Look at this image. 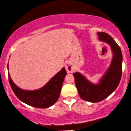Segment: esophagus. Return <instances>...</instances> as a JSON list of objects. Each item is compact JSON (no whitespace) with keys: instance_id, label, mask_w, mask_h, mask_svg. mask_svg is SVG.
Here are the masks:
<instances>
[{"instance_id":"34e87169","label":"esophagus","mask_w":131,"mask_h":131,"mask_svg":"<svg viewBox=\"0 0 131 131\" xmlns=\"http://www.w3.org/2000/svg\"><path fill=\"white\" fill-rule=\"evenodd\" d=\"M65 69L66 70H67V72H68V73H71V72H72V71H73L74 70L73 66H72V63H71L69 61H67V62H66Z\"/></svg>"}]
</instances>
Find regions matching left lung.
I'll return each mask as SVG.
<instances>
[{"instance_id":"1","label":"left lung","mask_w":131,"mask_h":131,"mask_svg":"<svg viewBox=\"0 0 131 131\" xmlns=\"http://www.w3.org/2000/svg\"><path fill=\"white\" fill-rule=\"evenodd\" d=\"M97 34L99 40L106 43L112 49L113 56L110 66L98 84L92 83L80 72L73 74L80 97L83 100L92 103L101 102L110 95L118 86L122 74L123 56L120 46L107 33L99 32Z\"/></svg>"}]
</instances>
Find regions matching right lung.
<instances>
[{
    "mask_svg": "<svg viewBox=\"0 0 131 131\" xmlns=\"http://www.w3.org/2000/svg\"><path fill=\"white\" fill-rule=\"evenodd\" d=\"M67 75L64 68L57 72L48 82L40 89L34 91H28L21 89L13 82L8 73V79L12 90L20 100L26 105L38 108H47L56 103L59 95Z\"/></svg>",
    "mask_w": 131,
    "mask_h": 131,
    "instance_id": "1",
    "label": "right lung"
}]
</instances>
